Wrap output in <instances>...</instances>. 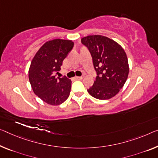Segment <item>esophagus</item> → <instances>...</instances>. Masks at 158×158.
<instances>
[{"instance_id": "obj_1", "label": "esophagus", "mask_w": 158, "mask_h": 158, "mask_svg": "<svg viewBox=\"0 0 158 158\" xmlns=\"http://www.w3.org/2000/svg\"><path fill=\"white\" fill-rule=\"evenodd\" d=\"M82 78H83V77H82V76H76V77H75V79L76 80H82Z\"/></svg>"}]
</instances>
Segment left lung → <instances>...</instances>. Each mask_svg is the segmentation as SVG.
<instances>
[{
  "instance_id": "obj_1",
  "label": "left lung",
  "mask_w": 158,
  "mask_h": 158,
  "mask_svg": "<svg viewBox=\"0 0 158 158\" xmlns=\"http://www.w3.org/2000/svg\"><path fill=\"white\" fill-rule=\"evenodd\" d=\"M93 58L97 77L93 85L87 89L98 99H108L115 96L127 81L129 68L123 48L111 39L101 35L82 38Z\"/></svg>"
}]
</instances>
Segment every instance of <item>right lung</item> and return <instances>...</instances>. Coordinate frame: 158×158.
<instances>
[{"instance_id":"1","label":"right lung","mask_w":158,"mask_h":158,"mask_svg":"<svg viewBox=\"0 0 158 158\" xmlns=\"http://www.w3.org/2000/svg\"><path fill=\"white\" fill-rule=\"evenodd\" d=\"M71 40L56 39L46 42L31 60L29 80L34 93L48 104L59 105L66 100L71 89L67 77H56L63 60L73 48Z\"/></svg>"}]
</instances>
